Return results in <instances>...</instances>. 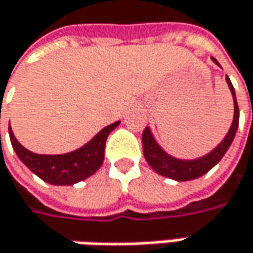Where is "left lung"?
Wrapping results in <instances>:
<instances>
[{"label": "left lung", "mask_w": 253, "mask_h": 253, "mask_svg": "<svg viewBox=\"0 0 253 253\" xmlns=\"http://www.w3.org/2000/svg\"><path fill=\"white\" fill-rule=\"evenodd\" d=\"M212 62L219 66V63L214 57H212ZM225 80L228 83L232 98H234V120H232L231 128H229L228 133L225 135V138L210 153L201 156L199 159H191V161L177 159V158L170 156L169 153H166L162 149L159 143L155 141L151 129L148 126L145 128V131L142 132V145H143L145 159L156 173H159L165 177H169V179L177 180V181L194 180L197 177H201L203 174H206L210 169H212L222 159V156L227 153L228 148L235 138L237 129H238L239 108L237 97H235V90H234V85L228 79V76L225 77Z\"/></svg>", "instance_id": "8db88e82"}]
</instances>
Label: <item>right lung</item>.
<instances>
[{
  "mask_svg": "<svg viewBox=\"0 0 253 253\" xmlns=\"http://www.w3.org/2000/svg\"><path fill=\"white\" fill-rule=\"evenodd\" d=\"M120 125V121L102 128L91 141L84 146L63 155H38L28 151L16 141L11 126L9 139L15 153L25 166L34 171L38 177L53 186H72L90 177L101 168L105 151V141L112 129Z\"/></svg>",
  "mask_w": 253,
  "mask_h": 253,
  "instance_id": "1",
  "label": "right lung"
}]
</instances>
